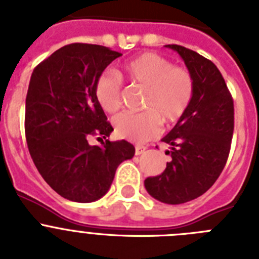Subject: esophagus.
Returning a JSON list of instances; mask_svg holds the SVG:
<instances>
[{
    "mask_svg": "<svg viewBox=\"0 0 259 259\" xmlns=\"http://www.w3.org/2000/svg\"><path fill=\"white\" fill-rule=\"evenodd\" d=\"M145 150H146V148H145V146H143V145H136V146H135V154H136V155L143 154V153L145 152Z\"/></svg>",
    "mask_w": 259,
    "mask_h": 259,
    "instance_id": "34e87169",
    "label": "esophagus"
}]
</instances>
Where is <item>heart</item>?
Returning <instances> with one entry per match:
<instances>
[{"label": "heart", "mask_w": 259, "mask_h": 259, "mask_svg": "<svg viewBox=\"0 0 259 259\" xmlns=\"http://www.w3.org/2000/svg\"><path fill=\"white\" fill-rule=\"evenodd\" d=\"M131 85L144 88L139 113H122L113 120L115 134L120 139L143 143L166 125L179 122L187 113L194 93L191 71L157 53L146 52L127 61L118 72ZM118 76L102 72L93 84V95L98 106L107 114L116 113L122 106V83Z\"/></svg>", "instance_id": "heart-1"}]
</instances>
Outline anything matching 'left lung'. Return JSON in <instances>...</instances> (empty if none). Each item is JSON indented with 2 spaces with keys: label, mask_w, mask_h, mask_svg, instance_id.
I'll use <instances>...</instances> for the list:
<instances>
[{
  "label": "left lung",
  "mask_w": 259,
  "mask_h": 259,
  "mask_svg": "<svg viewBox=\"0 0 259 259\" xmlns=\"http://www.w3.org/2000/svg\"><path fill=\"white\" fill-rule=\"evenodd\" d=\"M179 53L193 75L194 93L187 113L162 141L171 145V161L161 175L144 184L155 200L178 205L202 196L217 182L231 150L235 109L221 71L210 59L182 45Z\"/></svg>",
  "instance_id": "8db88e82"
}]
</instances>
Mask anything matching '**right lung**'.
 I'll return each mask as SVG.
<instances>
[{"label": "right lung", "mask_w": 259, "mask_h": 259, "mask_svg": "<svg viewBox=\"0 0 259 259\" xmlns=\"http://www.w3.org/2000/svg\"><path fill=\"white\" fill-rule=\"evenodd\" d=\"M120 56L101 45L75 42L32 72L24 116L29 154L50 188L70 201L101 198L119 164L135 154L128 141L106 140L114 128L93 95L96 77ZM91 136H98L102 146H89Z\"/></svg>", "instance_id": "1"}]
</instances>
